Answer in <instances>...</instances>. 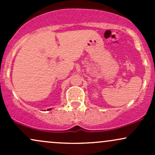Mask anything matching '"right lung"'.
<instances>
[{"label":"right lung","instance_id":"obj_1","mask_svg":"<svg viewBox=\"0 0 155 155\" xmlns=\"http://www.w3.org/2000/svg\"><path fill=\"white\" fill-rule=\"evenodd\" d=\"M51 108H49V109H48V110H51Z\"/></svg>","mask_w":155,"mask_h":155}]
</instances>
